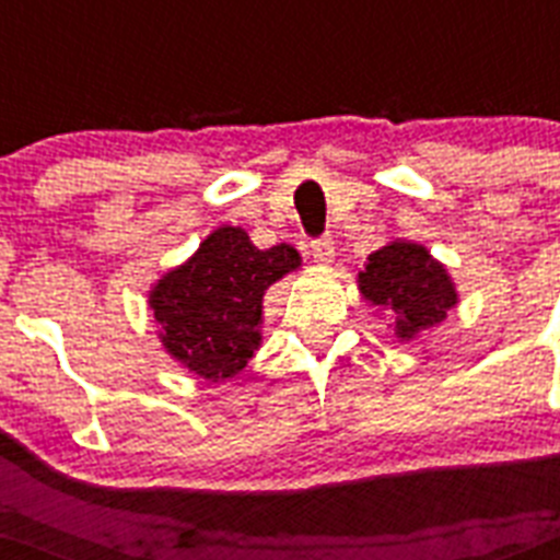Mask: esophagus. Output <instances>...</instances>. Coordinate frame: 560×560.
<instances>
[{
  "label": "esophagus",
  "mask_w": 560,
  "mask_h": 560,
  "mask_svg": "<svg viewBox=\"0 0 560 560\" xmlns=\"http://www.w3.org/2000/svg\"><path fill=\"white\" fill-rule=\"evenodd\" d=\"M334 255H336V246L330 237H319V241H314L311 244V257H314V264H334Z\"/></svg>",
  "instance_id": "esophagus-1"
}]
</instances>
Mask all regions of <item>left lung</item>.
I'll list each match as a JSON object with an SVG mask.
<instances>
[{"mask_svg":"<svg viewBox=\"0 0 560 560\" xmlns=\"http://www.w3.org/2000/svg\"><path fill=\"white\" fill-rule=\"evenodd\" d=\"M359 291L373 308L389 316L398 341H412L446 319L459 303L457 285L427 246L415 241H389L368 257L359 271Z\"/></svg>","mask_w":560,"mask_h":560,"instance_id":"1","label":"left lung"}]
</instances>
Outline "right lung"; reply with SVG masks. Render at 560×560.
I'll list each match as a JSON object with an SVG mask.
<instances>
[{
	"instance_id": "1",
	"label": "right lung",
	"mask_w": 560,
	"mask_h": 560,
	"mask_svg": "<svg viewBox=\"0 0 560 560\" xmlns=\"http://www.w3.org/2000/svg\"><path fill=\"white\" fill-rule=\"evenodd\" d=\"M300 266L294 246L257 249L241 226L212 230L148 291L165 353L210 384L244 373L264 341L266 289Z\"/></svg>"
}]
</instances>
